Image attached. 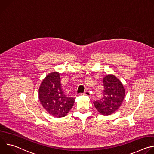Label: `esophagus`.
Segmentation results:
<instances>
[{"instance_id": "esophagus-1", "label": "esophagus", "mask_w": 154, "mask_h": 154, "mask_svg": "<svg viewBox=\"0 0 154 154\" xmlns=\"http://www.w3.org/2000/svg\"><path fill=\"white\" fill-rule=\"evenodd\" d=\"M83 94L87 96H91V93L89 91H86L84 93H83Z\"/></svg>"}]
</instances>
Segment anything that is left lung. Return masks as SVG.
<instances>
[{
	"mask_svg": "<svg viewBox=\"0 0 154 154\" xmlns=\"http://www.w3.org/2000/svg\"><path fill=\"white\" fill-rule=\"evenodd\" d=\"M104 90L102 99L94 102L99 112L103 115L113 113L122 104L125 90L121 81L113 75H108L103 79Z\"/></svg>",
	"mask_w": 154,
	"mask_h": 154,
	"instance_id": "8db88e82",
	"label": "left lung"
}]
</instances>
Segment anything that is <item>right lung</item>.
Segmentation results:
<instances>
[{
  "label": "right lung",
  "instance_id": "right-lung-1",
  "mask_svg": "<svg viewBox=\"0 0 154 154\" xmlns=\"http://www.w3.org/2000/svg\"><path fill=\"white\" fill-rule=\"evenodd\" d=\"M39 99L46 111L56 118L67 115L75 99L63 91L57 72L50 73L42 80L39 88Z\"/></svg>",
  "mask_w": 154,
  "mask_h": 154
}]
</instances>
